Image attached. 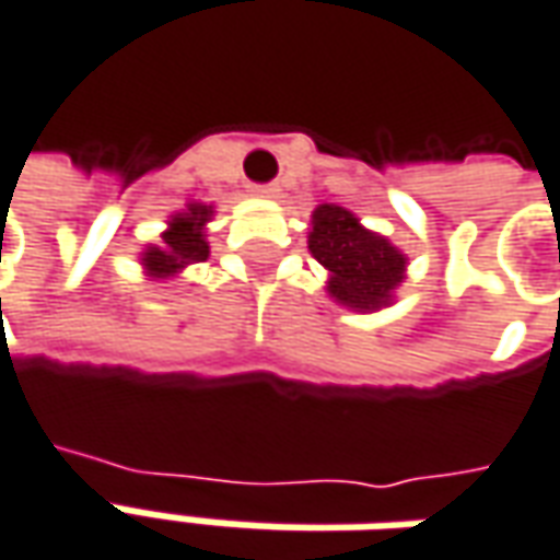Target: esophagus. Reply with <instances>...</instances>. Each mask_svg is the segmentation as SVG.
<instances>
[{
  "label": "esophagus",
  "instance_id": "34e87169",
  "mask_svg": "<svg viewBox=\"0 0 560 560\" xmlns=\"http://www.w3.org/2000/svg\"><path fill=\"white\" fill-rule=\"evenodd\" d=\"M257 198H279V185H254Z\"/></svg>",
  "mask_w": 560,
  "mask_h": 560
}]
</instances>
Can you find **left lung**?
<instances>
[{"label":"left lung","mask_w":560,"mask_h":560,"mask_svg":"<svg viewBox=\"0 0 560 560\" xmlns=\"http://www.w3.org/2000/svg\"><path fill=\"white\" fill-rule=\"evenodd\" d=\"M306 244L328 269L325 291L335 303L353 313H377L394 303L409 257L390 238L365 229L357 213L338 203H318Z\"/></svg>","instance_id":"obj_1"}]
</instances>
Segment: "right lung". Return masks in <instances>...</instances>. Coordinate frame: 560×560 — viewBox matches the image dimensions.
<instances>
[{
  "mask_svg": "<svg viewBox=\"0 0 560 560\" xmlns=\"http://www.w3.org/2000/svg\"><path fill=\"white\" fill-rule=\"evenodd\" d=\"M213 217V203L191 201L185 210L173 213L166 220V229L161 232V242L145 244L139 254V262L151 281L179 279L191 262H201L210 257V242L203 235L207 222Z\"/></svg>",
  "mask_w": 560,
  "mask_h": 560,
  "instance_id": "1",
  "label": "right lung"
}]
</instances>
